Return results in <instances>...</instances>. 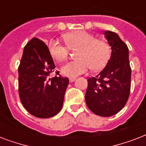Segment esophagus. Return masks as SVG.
<instances>
[{"label": "esophagus", "mask_w": 146, "mask_h": 146, "mask_svg": "<svg viewBox=\"0 0 146 146\" xmlns=\"http://www.w3.org/2000/svg\"><path fill=\"white\" fill-rule=\"evenodd\" d=\"M76 80V77H70V78H69V80H70V82H74Z\"/></svg>", "instance_id": "1"}]
</instances>
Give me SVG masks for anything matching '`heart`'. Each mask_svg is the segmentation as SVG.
<instances>
[{
	"label": "heart",
	"mask_w": 146,
	"mask_h": 146,
	"mask_svg": "<svg viewBox=\"0 0 146 146\" xmlns=\"http://www.w3.org/2000/svg\"><path fill=\"white\" fill-rule=\"evenodd\" d=\"M67 46L57 41H50L48 50L53 59L58 62L67 58L69 49L79 48L76 57L78 60L69 61L62 66V73L74 77L86 73L92 67L93 70H99L104 67L111 56V48L104 40L96 37L86 31H76L64 35Z\"/></svg>",
	"instance_id": "b5f03b06"
}]
</instances>
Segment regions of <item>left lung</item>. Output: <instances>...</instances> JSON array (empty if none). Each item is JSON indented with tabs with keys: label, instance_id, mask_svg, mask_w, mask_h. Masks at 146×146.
<instances>
[{
	"label": "left lung",
	"instance_id": "1",
	"mask_svg": "<svg viewBox=\"0 0 146 146\" xmlns=\"http://www.w3.org/2000/svg\"><path fill=\"white\" fill-rule=\"evenodd\" d=\"M111 47L108 64L99 74L88 79L86 102L94 113L111 117L125 106L131 86V67L129 50L119 35L111 31L104 32Z\"/></svg>",
	"mask_w": 146,
	"mask_h": 146
}]
</instances>
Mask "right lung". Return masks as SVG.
<instances>
[{
	"mask_svg": "<svg viewBox=\"0 0 146 146\" xmlns=\"http://www.w3.org/2000/svg\"><path fill=\"white\" fill-rule=\"evenodd\" d=\"M54 63L43 41L33 38L24 48L18 67L19 95L22 104L32 115L39 118L54 117L62 108L69 84L67 77L50 78Z\"/></svg>",
	"mask_w": 146,
	"mask_h": 146,
	"instance_id": "add662e5",
	"label": "right lung"
}]
</instances>
